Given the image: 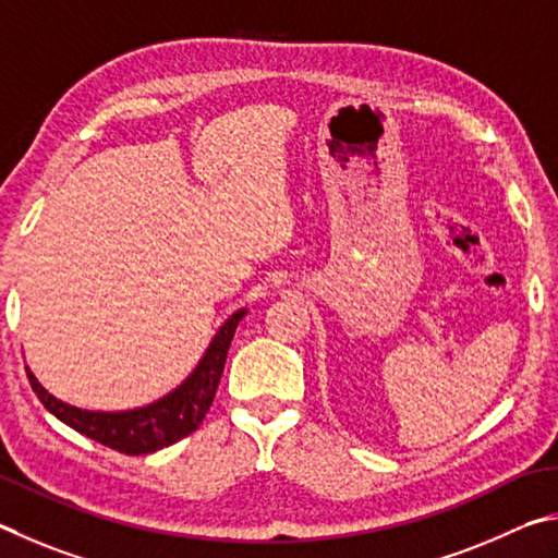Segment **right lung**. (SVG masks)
Returning a JSON list of instances; mask_svg holds the SVG:
<instances>
[{
  "label": "right lung",
  "instance_id": "1",
  "mask_svg": "<svg viewBox=\"0 0 558 558\" xmlns=\"http://www.w3.org/2000/svg\"><path fill=\"white\" fill-rule=\"evenodd\" d=\"M244 314H247V308L234 311L220 326L218 333H215L210 345L205 348V355L198 360L193 373L179 387L171 389L169 395H163L146 407L126 409V412H90V409H81L56 399L48 389H44V385L38 383L28 367L26 377L48 412L75 428L77 434L126 456L161 451V448L193 434L203 424L215 392H218L234 328H238Z\"/></svg>",
  "mask_w": 558,
  "mask_h": 558
}]
</instances>
